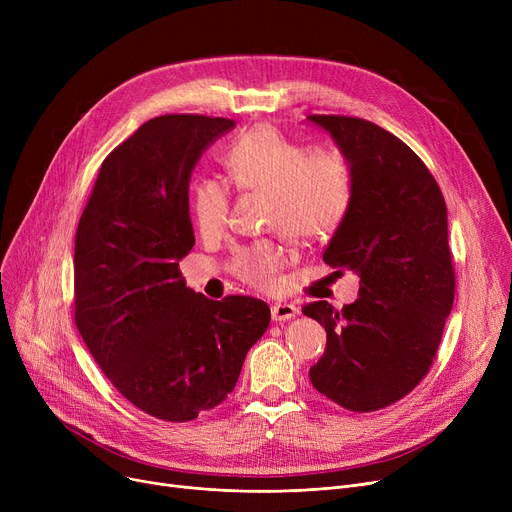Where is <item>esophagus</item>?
I'll return each mask as SVG.
<instances>
[{
	"label": "esophagus",
	"mask_w": 512,
	"mask_h": 512,
	"mask_svg": "<svg viewBox=\"0 0 512 512\" xmlns=\"http://www.w3.org/2000/svg\"><path fill=\"white\" fill-rule=\"evenodd\" d=\"M299 315V309L290 305V303H274L272 305V319L276 324H282V321H290Z\"/></svg>",
	"instance_id": "esophagus-1"
}]
</instances>
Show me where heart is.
<instances>
[{"label": "heart", "mask_w": 512, "mask_h": 512, "mask_svg": "<svg viewBox=\"0 0 512 512\" xmlns=\"http://www.w3.org/2000/svg\"><path fill=\"white\" fill-rule=\"evenodd\" d=\"M224 166L238 191L263 193L265 226L297 245L332 238L355 201L353 164L338 149H315L286 137L272 124H257L228 147ZM230 191L218 178L193 186L191 213L205 238L220 236L228 224ZM284 249L272 240L242 247L230 261L232 274L257 290H274L284 267Z\"/></svg>", "instance_id": "heart-1"}]
</instances>
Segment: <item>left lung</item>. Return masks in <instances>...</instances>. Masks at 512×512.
Listing matches in <instances>:
<instances>
[{
  "label": "left lung",
  "mask_w": 512,
  "mask_h": 512,
  "mask_svg": "<svg viewBox=\"0 0 512 512\" xmlns=\"http://www.w3.org/2000/svg\"><path fill=\"white\" fill-rule=\"evenodd\" d=\"M355 172V201L326 247L336 274H359V299L303 307L326 328L311 384L342 409L371 413L413 392L432 367L454 301L446 203L421 157L363 118L313 114Z\"/></svg>",
  "instance_id": "obj_1"
}]
</instances>
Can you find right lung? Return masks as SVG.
<instances>
[{"label": "right lung", "mask_w": 512, "mask_h": 512, "mask_svg": "<svg viewBox=\"0 0 512 512\" xmlns=\"http://www.w3.org/2000/svg\"><path fill=\"white\" fill-rule=\"evenodd\" d=\"M228 118L166 114L103 159L76 228L74 324L114 388L151 417L184 423L234 390L270 326L253 297L211 301L186 288L195 245L188 180Z\"/></svg>", "instance_id": "1"}]
</instances>
